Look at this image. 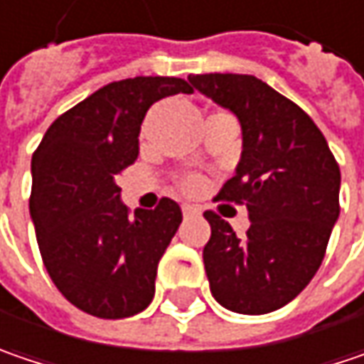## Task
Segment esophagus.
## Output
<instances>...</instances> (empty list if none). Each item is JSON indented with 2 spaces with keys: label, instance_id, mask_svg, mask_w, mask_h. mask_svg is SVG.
<instances>
[{
  "label": "esophagus",
  "instance_id": "1",
  "mask_svg": "<svg viewBox=\"0 0 364 364\" xmlns=\"http://www.w3.org/2000/svg\"><path fill=\"white\" fill-rule=\"evenodd\" d=\"M202 212H200V208H196V205H183V216L185 218H189V216H200Z\"/></svg>",
  "mask_w": 364,
  "mask_h": 364
}]
</instances>
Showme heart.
Returning a JSON list of instances; mask_svg holds the SVG:
<instances>
[{
	"label": "heart",
	"instance_id": "heart-1",
	"mask_svg": "<svg viewBox=\"0 0 364 364\" xmlns=\"http://www.w3.org/2000/svg\"><path fill=\"white\" fill-rule=\"evenodd\" d=\"M214 115H220V113H214ZM150 117H152V115H150ZM150 117H148V121H150ZM181 189L185 193H196V191L202 189V179L196 177V175H187V177H183L181 179Z\"/></svg>",
	"mask_w": 364,
	"mask_h": 364
}]
</instances>
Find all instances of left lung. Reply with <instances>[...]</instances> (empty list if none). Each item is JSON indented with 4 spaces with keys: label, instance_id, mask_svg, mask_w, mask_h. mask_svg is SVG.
<instances>
[{
    "label": "left lung",
    "instance_id": "left-lung-1",
    "mask_svg": "<svg viewBox=\"0 0 364 364\" xmlns=\"http://www.w3.org/2000/svg\"><path fill=\"white\" fill-rule=\"evenodd\" d=\"M196 90L230 109L243 129L237 175L214 198L247 205L243 239L205 210L203 266L214 299L235 313L280 309L319 269L340 216V166L313 119L247 74H191Z\"/></svg>",
    "mask_w": 364,
    "mask_h": 364
}]
</instances>
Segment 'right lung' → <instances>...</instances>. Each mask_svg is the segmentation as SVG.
<instances>
[{
	"mask_svg": "<svg viewBox=\"0 0 364 364\" xmlns=\"http://www.w3.org/2000/svg\"><path fill=\"white\" fill-rule=\"evenodd\" d=\"M179 92L193 88L173 75L111 82L55 119L34 150L31 216L41 257L57 290L88 315L129 317L154 296L181 208L162 198L132 216L115 179L138 159L146 111Z\"/></svg>",
	"mask_w": 364,
	"mask_h": 364,
	"instance_id": "obj_1",
	"label": "right lung"
}]
</instances>
